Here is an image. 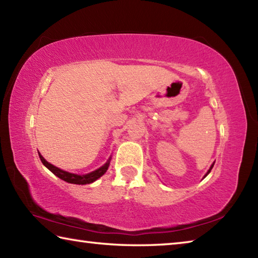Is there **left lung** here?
<instances>
[{"instance_id": "8db88e82", "label": "left lung", "mask_w": 258, "mask_h": 258, "mask_svg": "<svg viewBox=\"0 0 258 258\" xmlns=\"http://www.w3.org/2000/svg\"><path fill=\"white\" fill-rule=\"evenodd\" d=\"M213 166H214V164H213V165H212V166H211V168H209V169H208V172H207V174H206V175H208V174H209V172H211V171H212V168H213ZM206 175H205V176H206Z\"/></svg>"}]
</instances>
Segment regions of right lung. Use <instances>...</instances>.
<instances>
[{"mask_svg":"<svg viewBox=\"0 0 258 258\" xmlns=\"http://www.w3.org/2000/svg\"><path fill=\"white\" fill-rule=\"evenodd\" d=\"M41 161L43 165L50 169V171L54 174V175L58 176L61 180L66 181L68 183H74V184H89V183H92L95 180H98L99 177H101L104 173L107 172V169L109 167V164H110V159H109L106 164H104L102 167H100L98 169H95L94 172H91L89 174H85V175H77V174H73V173H68L66 171H62L58 167H55L50 163L43 158V157L40 155Z\"/></svg>","mask_w":258,"mask_h":258,"instance_id":"obj_1","label":"right lung"}]
</instances>
